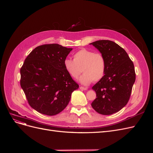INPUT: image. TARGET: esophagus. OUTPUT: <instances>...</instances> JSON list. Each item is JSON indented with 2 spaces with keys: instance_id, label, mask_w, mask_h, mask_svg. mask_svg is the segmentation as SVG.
<instances>
[{
  "instance_id": "1",
  "label": "esophagus",
  "mask_w": 153,
  "mask_h": 153,
  "mask_svg": "<svg viewBox=\"0 0 153 153\" xmlns=\"http://www.w3.org/2000/svg\"><path fill=\"white\" fill-rule=\"evenodd\" d=\"M80 89L82 90H87L88 88L86 87H83V86H80Z\"/></svg>"
}]
</instances>
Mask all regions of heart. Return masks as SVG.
<instances>
[{"instance_id":"heart-1","label":"heart","mask_w":153,"mask_h":153,"mask_svg":"<svg viewBox=\"0 0 153 153\" xmlns=\"http://www.w3.org/2000/svg\"><path fill=\"white\" fill-rule=\"evenodd\" d=\"M64 65L68 74L74 79L77 78L84 72L79 80L83 85H89L93 81H100L105 75L106 67L102 54L84 48L74 55V60L65 59Z\"/></svg>"}]
</instances>
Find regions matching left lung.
<instances>
[{
    "mask_svg": "<svg viewBox=\"0 0 153 153\" xmlns=\"http://www.w3.org/2000/svg\"><path fill=\"white\" fill-rule=\"evenodd\" d=\"M90 44L104 56L106 65L103 77L92 88L97 98L91 106L100 114L111 115L128 103L135 81L134 65L126 50L114 42L103 39Z\"/></svg>",
    "mask_w": 153,
    "mask_h": 153,
    "instance_id": "obj_1",
    "label": "left lung"
}]
</instances>
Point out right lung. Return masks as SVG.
Returning a JSON list of instances; mask_svg holds the SVG:
<instances>
[{"label":"right lung","instance_id":"right-lung-1","mask_svg":"<svg viewBox=\"0 0 153 153\" xmlns=\"http://www.w3.org/2000/svg\"><path fill=\"white\" fill-rule=\"evenodd\" d=\"M72 50L56 43L40 45L31 51L21 68V86L28 103L40 114H59L79 88L64 65Z\"/></svg>","mask_w":153,"mask_h":153}]
</instances>
